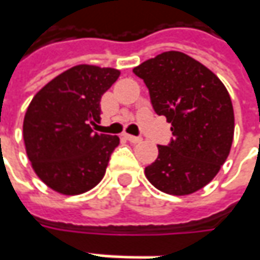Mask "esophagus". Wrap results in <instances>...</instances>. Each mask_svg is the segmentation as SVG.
<instances>
[{"label":"esophagus","mask_w":260,"mask_h":260,"mask_svg":"<svg viewBox=\"0 0 260 260\" xmlns=\"http://www.w3.org/2000/svg\"><path fill=\"white\" fill-rule=\"evenodd\" d=\"M123 138L126 139V141H129V142H132V144H138V142L142 141L139 137H134V135H129V134H123Z\"/></svg>","instance_id":"1"}]
</instances>
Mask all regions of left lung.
I'll use <instances>...</instances> for the list:
<instances>
[{
  "mask_svg": "<svg viewBox=\"0 0 260 260\" xmlns=\"http://www.w3.org/2000/svg\"><path fill=\"white\" fill-rule=\"evenodd\" d=\"M144 80L157 115L171 123L173 139L158 145L145 167L159 191L187 196L203 188L229 157L235 113L228 89L211 70L181 51H166L134 69Z\"/></svg>",
  "mask_w": 260,
  "mask_h": 260,
  "instance_id": "left-lung-1",
  "label": "left lung"
}]
</instances>
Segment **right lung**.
Segmentation results:
<instances>
[{"label":"right lung","mask_w":260,"mask_h":260,"mask_svg":"<svg viewBox=\"0 0 260 260\" xmlns=\"http://www.w3.org/2000/svg\"><path fill=\"white\" fill-rule=\"evenodd\" d=\"M121 72L79 64L50 80L32 98L23 137L32 170L51 190L76 196L92 190L105 175L116 135L94 132L101 98Z\"/></svg>","instance_id":"obj_1"}]
</instances>
